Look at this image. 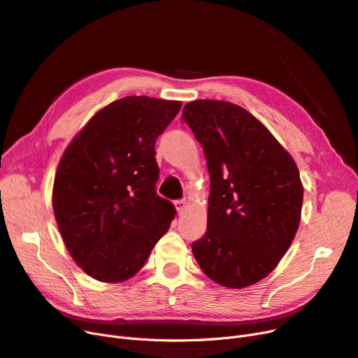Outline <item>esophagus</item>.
I'll use <instances>...</instances> for the list:
<instances>
[{
    "instance_id": "obj_1",
    "label": "esophagus",
    "mask_w": 358,
    "mask_h": 358,
    "mask_svg": "<svg viewBox=\"0 0 358 358\" xmlns=\"http://www.w3.org/2000/svg\"><path fill=\"white\" fill-rule=\"evenodd\" d=\"M185 203H187L185 200H176V201H174V206H176V209H177L178 213H181V212L184 210Z\"/></svg>"
}]
</instances>
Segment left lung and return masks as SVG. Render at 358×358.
Segmentation results:
<instances>
[{
	"mask_svg": "<svg viewBox=\"0 0 358 358\" xmlns=\"http://www.w3.org/2000/svg\"><path fill=\"white\" fill-rule=\"evenodd\" d=\"M208 159V229L192 250L217 285L242 289L267 277L299 228L303 185L287 150L251 113L234 103L184 106Z\"/></svg>",
	"mask_w": 358,
	"mask_h": 358,
	"instance_id": "1",
	"label": "left lung"
}]
</instances>
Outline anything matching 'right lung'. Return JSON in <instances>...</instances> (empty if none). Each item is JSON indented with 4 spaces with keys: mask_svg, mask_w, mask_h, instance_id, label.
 <instances>
[{
    "mask_svg": "<svg viewBox=\"0 0 358 358\" xmlns=\"http://www.w3.org/2000/svg\"><path fill=\"white\" fill-rule=\"evenodd\" d=\"M180 101L131 96L91 117L59 161L53 212L73 261L92 278L135 275L176 216L157 194L158 136Z\"/></svg>",
    "mask_w": 358,
    "mask_h": 358,
    "instance_id": "right-lung-1",
    "label": "right lung"
}]
</instances>
